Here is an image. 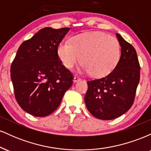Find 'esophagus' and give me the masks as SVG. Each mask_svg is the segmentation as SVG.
Returning <instances> with one entry per match:
<instances>
[{"label":"esophagus","mask_w":151,"mask_h":151,"mask_svg":"<svg viewBox=\"0 0 151 151\" xmlns=\"http://www.w3.org/2000/svg\"><path fill=\"white\" fill-rule=\"evenodd\" d=\"M80 80H81V79L79 77H74V79H73V81H74V83L78 82V81H79Z\"/></svg>","instance_id":"esophagus-1"}]
</instances>
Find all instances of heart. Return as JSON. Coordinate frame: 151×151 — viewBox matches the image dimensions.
Listing matches in <instances>:
<instances>
[{"label": "heart", "instance_id": "heart-1", "mask_svg": "<svg viewBox=\"0 0 151 151\" xmlns=\"http://www.w3.org/2000/svg\"><path fill=\"white\" fill-rule=\"evenodd\" d=\"M58 55L62 65L71 70L80 60L82 70L93 77L107 76L116 68L121 57L119 40L104 32L93 31L77 34L70 43L61 42Z\"/></svg>", "mask_w": 151, "mask_h": 151}]
</instances>
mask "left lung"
Listing matches in <instances>:
<instances>
[{
	"label": "left lung",
	"instance_id": "left-lung-1",
	"mask_svg": "<svg viewBox=\"0 0 151 151\" xmlns=\"http://www.w3.org/2000/svg\"><path fill=\"white\" fill-rule=\"evenodd\" d=\"M121 57L116 68L106 77L87 81L84 96L87 109L94 117L111 120L132 106L140 80V65L134 47L119 34Z\"/></svg>",
	"mask_w": 151,
	"mask_h": 151
}]
</instances>
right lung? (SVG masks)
<instances>
[{"mask_svg": "<svg viewBox=\"0 0 151 151\" xmlns=\"http://www.w3.org/2000/svg\"><path fill=\"white\" fill-rule=\"evenodd\" d=\"M70 27H44L20 45L10 67L19 106L27 113L45 117L60 106L72 85L73 75L62 65L58 46Z\"/></svg>", "mask_w": 151, "mask_h": 151, "instance_id": "1", "label": "right lung"}]
</instances>
